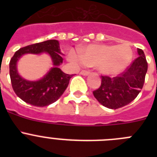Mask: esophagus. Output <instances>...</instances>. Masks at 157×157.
<instances>
[{
    "label": "esophagus",
    "instance_id": "1",
    "mask_svg": "<svg viewBox=\"0 0 157 157\" xmlns=\"http://www.w3.org/2000/svg\"><path fill=\"white\" fill-rule=\"evenodd\" d=\"M80 74L82 75H84V76H86V75H88L89 74H90V71H88L82 70L81 72H80Z\"/></svg>",
    "mask_w": 157,
    "mask_h": 157
}]
</instances>
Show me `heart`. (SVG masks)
I'll list each match as a JSON object with an SVG mask.
<instances>
[{"instance_id": "obj_1", "label": "heart", "mask_w": 157, "mask_h": 157, "mask_svg": "<svg viewBox=\"0 0 157 157\" xmlns=\"http://www.w3.org/2000/svg\"><path fill=\"white\" fill-rule=\"evenodd\" d=\"M69 59L76 65L96 67L101 73L115 75L123 71L132 61L131 48L126 45H89L82 48L80 54L70 51Z\"/></svg>"}]
</instances>
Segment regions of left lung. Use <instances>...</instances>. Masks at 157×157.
Masks as SVG:
<instances>
[{"label":"left lung","instance_id":"left-lung-1","mask_svg":"<svg viewBox=\"0 0 157 157\" xmlns=\"http://www.w3.org/2000/svg\"><path fill=\"white\" fill-rule=\"evenodd\" d=\"M138 53L139 56L125 72L114 78L101 76V85L93 94L103 106L111 109H120L134 101L141 92L148 63L143 50L138 48Z\"/></svg>","mask_w":157,"mask_h":157}]
</instances>
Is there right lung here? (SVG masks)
Listing matches in <instances>:
<instances>
[{"label": "right lung", "instance_id": "obj_1", "mask_svg": "<svg viewBox=\"0 0 157 157\" xmlns=\"http://www.w3.org/2000/svg\"><path fill=\"white\" fill-rule=\"evenodd\" d=\"M48 54L52 59L54 67L47 74L37 81H29L18 75L17 60L25 54ZM57 40H48L19 48L11 59L9 74L12 88L20 99L36 107L49 105L57 101L69 84L72 75L65 74L59 66L63 63V58Z\"/></svg>", "mask_w": 157, "mask_h": 157}]
</instances>
